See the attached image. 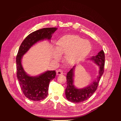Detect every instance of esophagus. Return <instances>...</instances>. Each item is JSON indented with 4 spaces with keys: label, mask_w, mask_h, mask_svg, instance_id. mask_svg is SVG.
Wrapping results in <instances>:
<instances>
[{
    "label": "esophagus",
    "mask_w": 121,
    "mask_h": 121,
    "mask_svg": "<svg viewBox=\"0 0 121 121\" xmlns=\"http://www.w3.org/2000/svg\"><path fill=\"white\" fill-rule=\"evenodd\" d=\"M63 74V71L61 70V69H58V70H56V75L59 76V75H61Z\"/></svg>",
    "instance_id": "esophagus-1"
}]
</instances>
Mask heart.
I'll return each instance as SVG.
<instances>
[{
  "mask_svg": "<svg viewBox=\"0 0 121 121\" xmlns=\"http://www.w3.org/2000/svg\"><path fill=\"white\" fill-rule=\"evenodd\" d=\"M91 50V45L86 40L74 35L62 36L56 43V49L53 50V56L58 59L65 54V60L69 65H75L83 60Z\"/></svg>",
  "mask_w": 121,
  "mask_h": 121,
  "instance_id": "obj_1",
  "label": "heart"
}]
</instances>
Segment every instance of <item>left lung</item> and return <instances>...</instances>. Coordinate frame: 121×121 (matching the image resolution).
I'll use <instances>...</instances> for the list:
<instances>
[{"label":"left lung","mask_w":121,"mask_h":121,"mask_svg":"<svg viewBox=\"0 0 121 121\" xmlns=\"http://www.w3.org/2000/svg\"><path fill=\"white\" fill-rule=\"evenodd\" d=\"M90 60L94 61V62L98 65L99 67V75L97 79L88 85L87 87L83 89H77L73 85V76H74V69L75 66H73L72 69L68 72L67 74V87L65 89V94L67 99L74 103H78L85 101L91 97L97 89L98 84L104 71L105 66V53L103 50L98 53L95 56H92Z\"/></svg>","instance_id":"1"}]
</instances>
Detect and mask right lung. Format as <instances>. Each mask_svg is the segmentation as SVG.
<instances>
[{
  "mask_svg": "<svg viewBox=\"0 0 121 121\" xmlns=\"http://www.w3.org/2000/svg\"><path fill=\"white\" fill-rule=\"evenodd\" d=\"M56 28H46L36 30L26 37L22 42L16 56V75L20 87L26 97L34 101H39L48 95L49 83L56 75L55 70L47 71L38 76H30L22 67V56L37 42L44 39L50 40Z\"/></svg>",
  "mask_w": 121,
  "mask_h": 121,
  "instance_id": "add662e5",
  "label": "right lung"
}]
</instances>
